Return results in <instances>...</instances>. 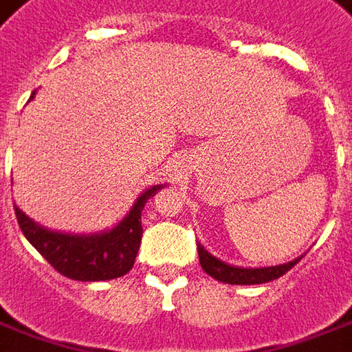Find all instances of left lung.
<instances>
[{"instance_id":"8db88e82","label":"left lung","mask_w":352,"mask_h":352,"mask_svg":"<svg viewBox=\"0 0 352 352\" xmlns=\"http://www.w3.org/2000/svg\"><path fill=\"white\" fill-rule=\"evenodd\" d=\"M198 257H200L201 269L206 270L211 278L225 282V284H234V286H253V284H265V282L284 276L287 270L301 261L303 255L296 257L294 261L274 265V267H253V269H248V267H236V265H228V263L221 261L219 257L211 255L204 245L198 244Z\"/></svg>"}]
</instances>
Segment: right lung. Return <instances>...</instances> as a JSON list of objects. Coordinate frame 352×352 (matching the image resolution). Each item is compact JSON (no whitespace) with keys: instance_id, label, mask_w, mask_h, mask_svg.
<instances>
[{"instance_id":"1","label":"right lung","mask_w":352,"mask_h":352,"mask_svg":"<svg viewBox=\"0 0 352 352\" xmlns=\"http://www.w3.org/2000/svg\"><path fill=\"white\" fill-rule=\"evenodd\" d=\"M34 95L36 91L30 100ZM164 186H168V183L148 186L139 194L129 213L120 223L91 234H70L43 227L19 210V206H14V213L26 240L60 274L80 282L112 280L127 274L133 267L142 238V208Z\"/></svg>"}]
</instances>
